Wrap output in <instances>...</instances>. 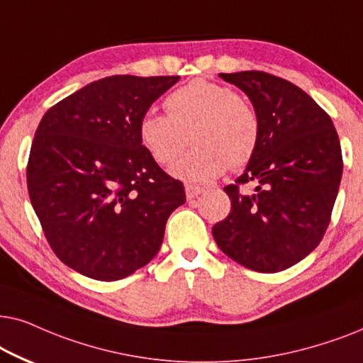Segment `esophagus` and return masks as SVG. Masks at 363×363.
<instances>
[{"label":"esophagus","mask_w":363,"mask_h":363,"mask_svg":"<svg viewBox=\"0 0 363 363\" xmlns=\"http://www.w3.org/2000/svg\"><path fill=\"white\" fill-rule=\"evenodd\" d=\"M202 192H204V189H202V187H199V186H191V184L186 186L187 199H194V197L202 194Z\"/></svg>","instance_id":"obj_1"}]
</instances>
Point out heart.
Masks as SVG:
<instances>
[{"label": "heart", "mask_w": 363, "mask_h": 363, "mask_svg": "<svg viewBox=\"0 0 363 363\" xmlns=\"http://www.w3.org/2000/svg\"><path fill=\"white\" fill-rule=\"evenodd\" d=\"M167 114H144L139 121V141L161 166L171 164L187 146L194 147L171 167L187 182H207L227 166L239 169L257 151L259 116L252 104L224 84L192 79L166 98Z\"/></svg>", "instance_id": "obj_1"}]
</instances>
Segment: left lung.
Segmentation results:
<instances>
[{"mask_svg": "<svg viewBox=\"0 0 363 363\" xmlns=\"http://www.w3.org/2000/svg\"><path fill=\"white\" fill-rule=\"evenodd\" d=\"M249 96L260 123L257 151L235 184L230 214L212 227L235 262L274 274L307 257L330 222L342 179V149L325 111L298 86L264 71L219 74ZM254 182L252 195L238 187Z\"/></svg>", "mask_w": 363, "mask_h": 363, "instance_id": "left-lung-1", "label": "left lung"}]
</instances>
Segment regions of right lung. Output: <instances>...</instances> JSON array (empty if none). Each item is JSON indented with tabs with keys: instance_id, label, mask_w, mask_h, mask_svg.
<instances>
[{
	"instance_id": "1",
	"label": "right lung",
	"mask_w": 363,
	"mask_h": 363,
	"mask_svg": "<svg viewBox=\"0 0 363 363\" xmlns=\"http://www.w3.org/2000/svg\"><path fill=\"white\" fill-rule=\"evenodd\" d=\"M179 76H109L43 116L28 192L51 249L86 277L119 280L151 262L169 216L186 202L139 141V121Z\"/></svg>"
}]
</instances>
